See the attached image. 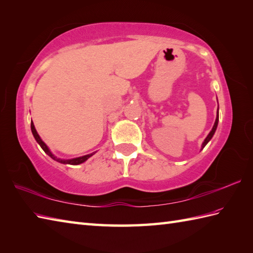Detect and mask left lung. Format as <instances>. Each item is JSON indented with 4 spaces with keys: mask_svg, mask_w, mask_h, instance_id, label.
Masks as SVG:
<instances>
[{
    "mask_svg": "<svg viewBox=\"0 0 253 253\" xmlns=\"http://www.w3.org/2000/svg\"><path fill=\"white\" fill-rule=\"evenodd\" d=\"M217 124H218V110H217V114H216V120H215V123H214L212 130L210 131V133L208 135V137H207L206 139H204V141H203V143H202V149L207 146V143H208L210 140H211L212 137H213V135H214V133H215V130H216V128H217Z\"/></svg>",
    "mask_w": 253,
    "mask_h": 253,
    "instance_id": "obj_1",
    "label": "left lung"
}]
</instances>
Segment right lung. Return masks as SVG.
<instances>
[{"label": "right lung", "mask_w": 253, "mask_h": 253, "mask_svg": "<svg viewBox=\"0 0 253 253\" xmlns=\"http://www.w3.org/2000/svg\"><path fill=\"white\" fill-rule=\"evenodd\" d=\"M31 131H32V135H34V137H35V139H36V141L40 144V147L42 148V150H43V151H44L47 155H49L50 158H52L53 160L57 161V162H60V163H63V164H71V165H78V164L84 163V161H87L90 157H92V155L95 153V152H93V153H90V154H87V155H84V157H79V158H75V159H69V160L57 159V158L55 157V155L50 151V149L47 148L46 144H45L43 141H42V139L40 138V136L38 135V132H37V130H36L35 125H34V123H32V122H31Z\"/></svg>", "instance_id": "right-lung-1"}]
</instances>
